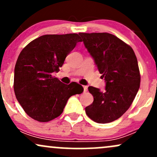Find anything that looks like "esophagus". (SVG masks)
Segmentation results:
<instances>
[{"mask_svg":"<svg viewBox=\"0 0 157 157\" xmlns=\"http://www.w3.org/2000/svg\"><path fill=\"white\" fill-rule=\"evenodd\" d=\"M83 89H84V92H86L88 90V86H83Z\"/></svg>","mask_w":157,"mask_h":157,"instance_id":"obj_1","label":"esophagus"}]
</instances>
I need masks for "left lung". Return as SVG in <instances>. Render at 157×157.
I'll return each mask as SVG.
<instances>
[{
  "label": "left lung",
  "instance_id": "obj_1",
  "mask_svg": "<svg viewBox=\"0 0 157 157\" xmlns=\"http://www.w3.org/2000/svg\"><path fill=\"white\" fill-rule=\"evenodd\" d=\"M105 81V90L89 86L92 104L86 108L87 116L98 123L117 120L129 109L140 86L137 59L129 45L115 35L79 33Z\"/></svg>",
  "mask_w": 157,
  "mask_h": 157
}]
</instances>
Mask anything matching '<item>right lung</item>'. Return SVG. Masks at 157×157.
Masks as SVG:
<instances>
[{
    "mask_svg": "<svg viewBox=\"0 0 157 157\" xmlns=\"http://www.w3.org/2000/svg\"><path fill=\"white\" fill-rule=\"evenodd\" d=\"M81 41L75 33L45 35L23 48L15 64L14 91L30 117L42 122L54 120L63 113L70 97L83 91L77 82L66 85L52 76Z\"/></svg>",
    "mask_w": 157,
    "mask_h": 157,
    "instance_id": "1",
    "label": "right lung"
}]
</instances>
